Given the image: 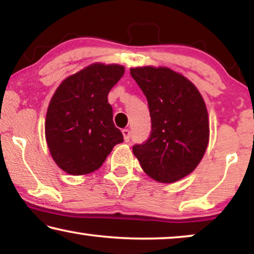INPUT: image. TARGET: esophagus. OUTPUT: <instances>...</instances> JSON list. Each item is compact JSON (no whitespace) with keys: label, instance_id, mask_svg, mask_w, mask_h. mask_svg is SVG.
I'll use <instances>...</instances> for the list:
<instances>
[{"label":"esophagus","instance_id":"34e87169","mask_svg":"<svg viewBox=\"0 0 254 254\" xmlns=\"http://www.w3.org/2000/svg\"><path fill=\"white\" fill-rule=\"evenodd\" d=\"M123 135H124L125 141L129 142V140H130V130L127 129V128H125V129H123Z\"/></svg>","mask_w":254,"mask_h":254}]
</instances>
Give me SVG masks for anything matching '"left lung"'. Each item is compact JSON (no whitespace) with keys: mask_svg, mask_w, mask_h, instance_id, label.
<instances>
[{"mask_svg":"<svg viewBox=\"0 0 254 254\" xmlns=\"http://www.w3.org/2000/svg\"><path fill=\"white\" fill-rule=\"evenodd\" d=\"M130 75L147 97L151 118L150 136L134 145V155L152 179L175 183L190 175L206 152V104L192 82L170 68H130Z\"/></svg>","mask_w":254,"mask_h":254,"instance_id":"left-lung-1","label":"left lung"}]
</instances>
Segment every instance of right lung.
Returning a JSON list of instances; mask_svg holds the SVG:
<instances>
[{"instance_id":"obj_1","label":"right lung","mask_w":254,"mask_h":254,"mask_svg":"<svg viewBox=\"0 0 254 254\" xmlns=\"http://www.w3.org/2000/svg\"><path fill=\"white\" fill-rule=\"evenodd\" d=\"M124 72L119 64H90L65 78L52 97L45 121L47 145L54 162L69 175L96 171L124 141L107 100Z\"/></svg>"}]
</instances>
